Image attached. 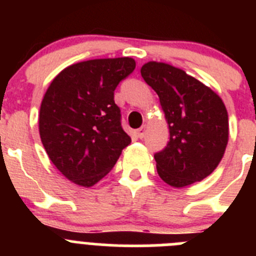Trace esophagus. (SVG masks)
Instances as JSON below:
<instances>
[{"instance_id": "34e87169", "label": "esophagus", "mask_w": 256, "mask_h": 256, "mask_svg": "<svg viewBox=\"0 0 256 256\" xmlns=\"http://www.w3.org/2000/svg\"><path fill=\"white\" fill-rule=\"evenodd\" d=\"M146 130H148V126H142L140 130H137V134H138L140 138H144Z\"/></svg>"}]
</instances>
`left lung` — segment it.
<instances>
[{"instance_id":"8db88e82","label":"left lung","mask_w":256,"mask_h":256,"mask_svg":"<svg viewBox=\"0 0 256 256\" xmlns=\"http://www.w3.org/2000/svg\"><path fill=\"white\" fill-rule=\"evenodd\" d=\"M141 76L158 94L169 124V142L154 155L159 177L182 188L218 166L228 144V114L216 92L182 69L150 61Z\"/></svg>"}]
</instances>
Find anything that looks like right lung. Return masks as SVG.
Returning a JSON list of instances; mask_svg holds the SVG:
<instances>
[{
    "label": "right lung",
    "instance_id": "add662e5",
    "mask_svg": "<svg viewBox=\"0 0 256 256\" xmlns=\"http://www.w3.org/2000/svg\"><path fill=\"white\" fill-rule=\"evenodd\" d=\"M134 68L130 58L82 61L65 68L47 88L40 110V141L61 174L79 186L102 180L130 144L114 91Z\"/></svg>",
    "mask_w": 256,
    "mask_h": 256
}]
</instances>
